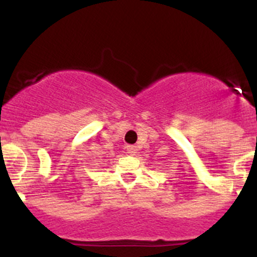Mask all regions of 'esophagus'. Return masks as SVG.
Segmentation results:
<instances>
[{"instance_id": "34e87169", "label": "esophagus", "mask_w": 257, "mask_h": 257, "mask_svg": "<svg viewBox=\"0 0 257 257\" xmlns=\"http://www.w3.org/2000/svg\"><path fill=\"white\" fill-rule=\"evenodd\" d=\"M126 152L131 155H136L137 153H138V148H137L136 145H128V147H126Z\"/></svg>"}]
</instances>
